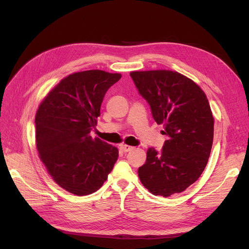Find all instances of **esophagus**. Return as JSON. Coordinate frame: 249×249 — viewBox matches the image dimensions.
<instances>
[{
  "instance_id": "esophagus-1",
  "label": "esophagus",
  "mask_w": 249,
  "mask_h": 249,
  "mask_svg": "<svg viewBox=\"0 0 249 249\" xmlns=\"http://www.w3.org/2000/svg\"><path fill=\"white\" fill-rule=\"evenodd\" d=\"M121 149L124 151V152H128V151H131L134 149L133 146H130V145H126V144H122L121 145Z\"/></svg>"
}]
</instances>
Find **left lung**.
<instances>
[{"label":"left lung","mask_w":249,"mask_h":249,"mask_svg":"<svg viewBox=\"0 0 249 249\" xmlns=\"http://www.w3.org/2000/svg\"><path fill=\"white\" fill-rule=\"evenodd\" d=\"M153 119L167 136L160 151L149 147L138 177L151 194L168 196L185 191L207 165L214 136V118L202 89L177 71L130 73Z\"/></svg>","instance_id":"obj_1"}]
</instances>
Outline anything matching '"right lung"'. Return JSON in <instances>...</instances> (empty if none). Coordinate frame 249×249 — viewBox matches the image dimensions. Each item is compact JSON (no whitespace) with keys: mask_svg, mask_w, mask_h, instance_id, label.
<instances>
[{"mask_svg":"<svg viewBox=\"0 0 249 249\" xmlns=\"http://www.w3.org/2000/svg\"><path fill=\"white\" fill-rule=\"evenodd\" d=\"M120 73L93 70L64 77L39 106L36 147L49 175L76 196L98 191L118 160L117 147L93 139L101 105Z\"/></svg>","mask_w":249,"mask_h":249,"instance_id":"obj_1","label":"right lung"}]
</instances>
